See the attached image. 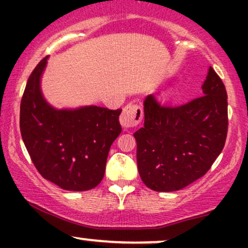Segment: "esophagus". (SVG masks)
Returning a JSON list of instances; mask_svg holds the SVG:
<instances>
[{"label":"esophagus","mask_w":248,"mask_h":248,"mask_svg":"<svg viewBox=\"0 0 248 248\" xmlns=\"http://www.w3.org/2000/svg\"><path fill=\"white\" fill-rule=\"evenodd\" d=\"M143 118V109L140 105L135 102H130L122 110L120 115V124L124 128L136 127L142 121Z\"/></svg>","instance_id":"1"}]
</instances>
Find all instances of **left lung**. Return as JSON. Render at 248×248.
I'll return each mask as SVG.
<instances>
[{"label": "left lung", "instance_id": "left-lung-1", "mask_svg": "<svg viewBox=\"0 0 248 248\" xmlns=\"http://www.w3.org/2000/svg\"><path fill=\"white\" fill-rule=\"evenodd\" d=\"M203 95L184 105L144 100V126L134 133L136 160L143 183L160 192L181 190L203 177L225 146L227 93L210 66Z\"/></svg>", "mask_w": 248, "mask_h": 248}]
</instances>
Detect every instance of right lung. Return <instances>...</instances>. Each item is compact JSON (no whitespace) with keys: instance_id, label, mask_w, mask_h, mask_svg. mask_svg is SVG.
<instances>
[{"instance_id":"add662e5","label":"right lung","mask_w":248,"mask_h":248,"mask_svg":"<svg viewBox=\"0 0 248 248\" xmlns=\"http://www.w3.org/2000/svg\"><path fill=\"white\" fill-rule=\"evenodd\" d=\"M46 62L45 57L31 72L22 96V139L43 177L64 190L86 191L104 178L109 148L121 133V109L50 106L39 86Z\"/></svg>"}]
</instances>
